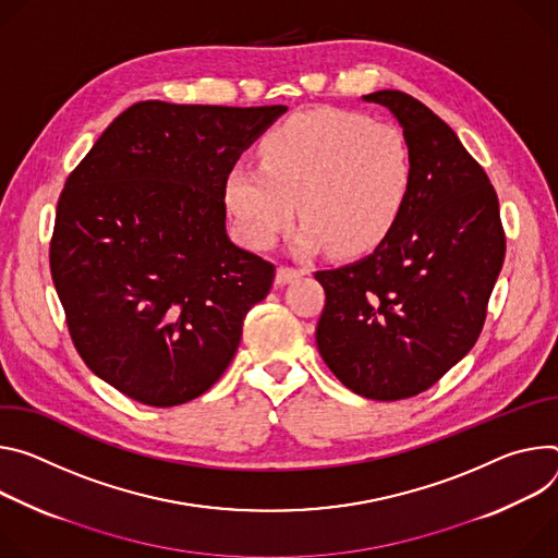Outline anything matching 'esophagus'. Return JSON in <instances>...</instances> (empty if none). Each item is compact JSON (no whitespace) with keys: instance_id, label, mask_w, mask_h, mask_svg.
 I'll return each instance as SVG.
<instances>
[{"instance_id":"esophagus-1","label":"esophagus","mask_w":558,"mask_h":558,"mask_svg":"<svg viewBox=\"0 0 558 558\" xmlns=\"http://www.w3.org/2000/svg\"><path fill=\"white\" fill-rule=\"evenodd\" d=\"M305 275V270L303 268H292V266H281L279 270H277V283H290V281H294V279H299V277H303Z\"/></svg>"}]
</instances>
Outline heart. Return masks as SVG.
<instances>
[{
  "label": "heart",
  "mask_w": 558,
  "mask_h": 558,
  "mask_svg": "<svg viewBox=\"0 0 558 558\" xmlns=\"http://www.w3.org/2000/svg\"><path fill=\"white\" fill-rule=\"evenodd\" d=\"M259 157L262 166L236 161L226 177L228 210L257 251L272 247L299 210V253L328 245L361 255L390 232L412 185L403 135L354 112L296 114L266 135Z\"/></svg>",
  "instance_id": "heart-1"
}]
</instances>
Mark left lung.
<instances>
[{
    "label": "left lung",
    "instance_id": "obj_1",
    "mask_svg": "<svg viewBox=\"0 0 558 558\" xmlns=\"http://www.w3.org/2000/svg\"><path fill=\"white\" fill-rule=\"evenodd\" d=\"M395 112L412 155L403 210L373 255L317 270V348L352 392L399 401L435 386L476 343L506 257L499 199L448 123L401 90L365 95Z\"/></svg>",
    "mask_w": 558,
    "mask_h": 558
}]
</instances>
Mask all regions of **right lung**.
<instances>
[{
	"label": "right lung",
	"mask_w": 558,
	"mask_h": 558,
	"mask_svg": "<svg viewBox=\"0 0 558 558\" xmlns=\"http://www.w3.org/2000/svg\"><path fill=\"white\" fill-rule=\"evenodd\" d=\"M286 106L123 110L69 174L50 275L93 373L144 405L213 388L275 266L226 232V177Z\"/></svg>",
	"instance_id": "obj_1"
}]
</instances>
